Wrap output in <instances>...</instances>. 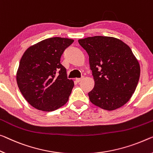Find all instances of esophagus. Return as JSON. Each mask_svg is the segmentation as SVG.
Returning <instances> with one entry per match:
<instances>
[{"label":"esophagus","instance_id":"esophagus-1","mask_svg":"<svg viewBox=\"0 0 153 153\" xmlns=\"http://www.w3.org/2000/svg\"><path fill=\"white\" fill-rule=\"evenodd\" d=\"M83 78H84V77L83 76H82V77H81V78H77V79H76V81H77V82H78V83H79V82H80V81H82V80H83Z\"/></svg>","mask_w":153,"mask_h":153}]
</instances>
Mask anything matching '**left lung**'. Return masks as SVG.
Listing matches in <instances>:
<instances>
[{
  "mask_svg": "<svg viewBox=\"0 0 153 153\" xmlns=\"http://www.w3.org/2000/svg\"><path fill=\"white\" fill-rule=\"evenodd\" d=\"M79 43L89 55L95 84L88 93L91 102L114 110L128 102L140 79V67L128 45L107 36L88 37Z\"/></svg>",
  "mask_w": 153,
  "mask_h": 153,
  "instance_id": "1",
  "label": "left lung"
}]
</instances>
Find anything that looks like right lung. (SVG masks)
I'll use <instances>...</instances> for the list:
<instances>
[{
	"mask_svg": "<svg viewBox=\"0 0 153 153\" xmlns=\"http://www.w3.org/2000/svg\"><path fill=\"white\" fill-rule=\"evenodd\" d=\"M74 40L51 37L29 47L21 58L17 72L18 86L29 104L37 109L52 111L68 100L74 87L62 55Z\"/></svg>",
	"mask_w": 153,
	"mask_h": 153,
	"instance_id": "right-lung-1",
	"label": "right lung"
}]
</instances>
